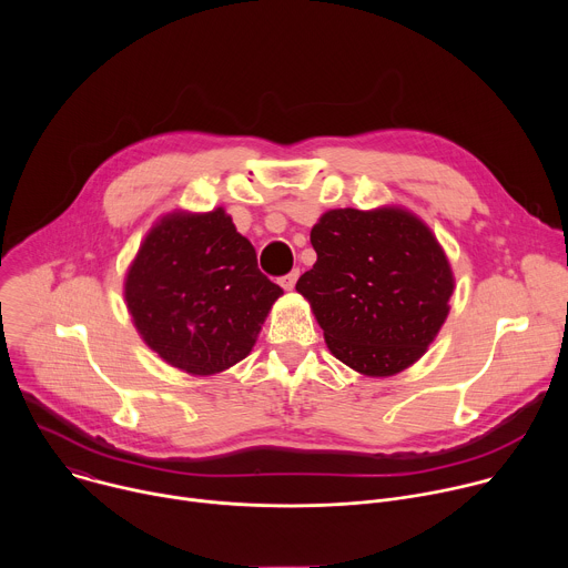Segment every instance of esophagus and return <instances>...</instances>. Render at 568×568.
<instances>
[{
    "label": "esophagus",
    "instance_id": "obj_1",
    "mask_svg": "<svg viewBox=\"0 0 568 568\" xmlns=\"http://www.w3.org/2000/svg\"><path fill=\"white\" fill-rule=\"evenodd\" d=\"M298 274H301L298 270H292L290 274H285V276L281 278V285H283L285 290H292V287L296 285V281H298Z\"/></svg>",
    "mask_w": 568,
    "mask_h": 568
}]
</instances>
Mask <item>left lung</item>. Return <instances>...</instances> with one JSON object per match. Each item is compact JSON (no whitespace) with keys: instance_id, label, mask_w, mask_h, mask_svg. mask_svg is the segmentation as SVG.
I'll use <instances>...</instances> for the list:
<instances>
[{"instance_id":"8db88e82","label":"left lung","mask_w":568,"mask_h":568,"mask_svg":"<svg viewBox=\"0 0 568 568\" xmlns=\"http://www.w3.org/2000/svg\"><path fill=\"white\" fill-rule=\"evenodd\" d=\"M316 263L296 290L331 353L386 377L418 362L449 312L454 278L434 233L402 209H335L312 226Z\"/></svg>"}]
</instances>
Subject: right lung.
Wrapping results in <instances>:
<instances>
[{"instance_id":"obj_1","label":"right lung","mask_w":568,"mask_h":568,"mask_svg":"<svg viewBox=\"0 0 568 568\" xmlns=\"http://www.w3.org/2000/svg\"><path fill=\"white\" fill-rule=\"evenodd\" d=\"M281 294L224 209L156 222L125 278L128 310L143 342L191 375L245 359Z\"/></svg>"}]
</instances>
